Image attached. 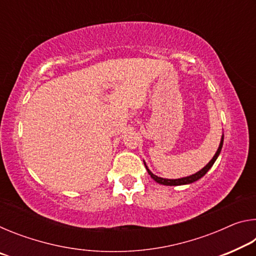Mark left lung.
<instances>
[{
	"mask_svg": "<svg viewBox=\"0 0 256 256\" xmlns=\"http://www.w3.org/2000/svg\"><path fill=\"white\" fill-rule=\"evenodd\" d=\"M222 144H224V134H222V140H220L219 148H218V150H216V154L214 156V158H212V159L210 160V162H209V164H208L206 166L203 167L200 172H196V174H193V175H190V176H188V177H183V178H177V180L162 178V177H158L157 175L152 174V172H151L150 170L148 168V166H146V162H144V166H146V170H148L149 175L151 176V178H154V180L156 182H157V183H159V184L168 185V186H177V185L190 184V183H193V182H196L198 180H200L201 177H203V176H204V175L206 174L208 170H210V168L212 167V164H214V162L216 160V158H218L220 151H222Z\"/></svg>",
	"mask_w": 256,
	"mask_h": 256,
	"instance_id": "8db88e82",
	"label": "left lung"
}]
</instances>
